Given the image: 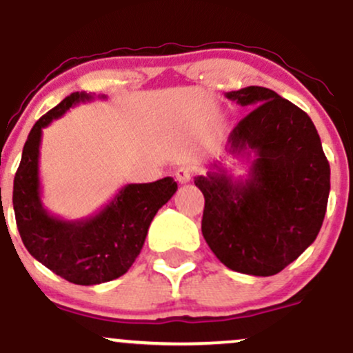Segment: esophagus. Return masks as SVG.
<instances>
[{
  "mask_svg": "<svg viewBox=\"0 0 353 353\" xmlns=\"http://www.w3.org/2000/svg\"><path fill=\"white\" fill-rule=\"evenodd\" d=\"M176 179L179 184H188L192 179V169L189 165H182V168L176 171Z\"/></svg>",
  "mask_w": 353,
  "mask_h": 353,
  "instance_id": "1",
  "label": "esophagus"
}]
</instances>
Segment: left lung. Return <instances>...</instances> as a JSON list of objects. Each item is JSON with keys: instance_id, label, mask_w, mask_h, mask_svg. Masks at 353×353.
I'll return each mask as SVG.
<instances>
[{"instance_id": "left-lung-1", "label": "left lung", "mask_w": 353, "mask_h": 353, "mask_svg": "<svg viewBox=\"0 0 353 353\" xmlns=\"http://www.w3.org/2000/svg\"><path fill=\"white\" fill-rule=\"evenodd\" d=\"M255 106L229 136L228 151L249 159L245 181L214 163L194 184L204 194L202 236L236 272L269 277L285 269L317 237L330 192V165L307 112L272 89L225 92Z\"/></svg>"}]
</instances>
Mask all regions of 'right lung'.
<instances>
[{"mask_svg":"<svg viewBox=\"0 0 353 353\" xmlns=\"http://www.w3.org/2000/svg\"><path fill=\"white\" fill-rule=\"evenodd\" d=\"M91 99L92 94L72 92L33 125L13 185L16 225L28 252L56 275L78 285L109 282L128 272L143 249L156 212L177 190L172 177L128 184L98 214L79 221L54 217L43 208L39 184L43 129L70 108Z\"/></svg>","mask_w":353,"mask_h":353,"instance_id":"obj_1","label":"right lung"}]
</instances>
